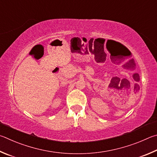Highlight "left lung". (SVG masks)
I'll return each instance as SVG.
<instances>
[{
	"label": "left lung",
	"instance_id": "obj_1",
	"mask_svg": "<svg viewBox=\"0 0 157 157\" xmlns=\"http://www.w3.org/2000/svg\"><path fill=\"white\" fill-rule=\"evenodd\" d=\"M133 60H134V59H133ZM135 66H136V65H135ZM135 70V67H134V70ZM139 76L138 75V74H134V77H139Z\"/></svg>",
	"mask_w": 157,
	"mask_h": 157
}]
</instances>
